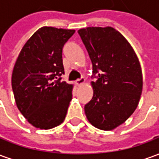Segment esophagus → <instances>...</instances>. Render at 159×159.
<instances>
[{"label": "esophagus", "instance_id": "1", "mask_svg": "<svg viewBox=\"0 0 159 159\" xmlns=\"http://www.w3.org/2000/svg\"><path fill=\"white\" fill-rule=\"evenodd\" d=\"M84 83H85V78H84V77H81V78H79V79H77L76 81V85H78V86L83 85Z\"/></svg>", "mask_w": 159, "mask_h": 159}]
</instances>
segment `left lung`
Segmentation results:
<instances>
[{"mask_svg":"<svg viewBox=\"0 0 159 159\" xmlns=\"http://www.w3.org/2000/svg\"><path fill=\"white\" fill-rule=\"evenodd\" d=\"M78 34L97 77L91 82L93 95L84 107L86 117L97 129L112 130L133 114L140 101L143 79L139 59L129 42L112 27H88Z\"/></svg>","mask_w":159,"mask_h":159,"instance_id":"obj_1","label":"left lung"}]
</instances>
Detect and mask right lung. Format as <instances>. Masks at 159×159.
<instances>
[{
  "label": "right lung",
  "instance_id": "obj_1",
  "mask_svg": "<svg viewBox=\"0 0 159 159\" xmlns=\"http://www.w3.org/2000/svg\"><path fill=\"white\" fill-rule=\"evenodd\" d=\"M75 30L42 27L19 52L12 74L16 105L31 125L49 129L63 123L72 99L65 73L62 49Z\"/></svg>",
  "mask_w": 159,
  "mask_h": 159
}]
</instances>
